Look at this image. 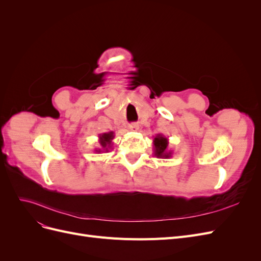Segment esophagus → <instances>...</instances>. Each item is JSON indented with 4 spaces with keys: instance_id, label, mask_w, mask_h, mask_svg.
Here are the masks:
<instances>
[{
    "instance_id": "1",
    "label": "esophagus",
    "mask_w": 261,
    "mask_h": 261,
    "mask_svg": "<svg viewBox=\"0 0 261 261\" xmlns=\"http://www.w3.org/2000/svg\"><path fill=\"white\" fill-rule=\"evenodd\" d=\"M128 129H129L130 132H137V130L139 129V126H138L137 124H135V123H133V124H130V125L128 126Z\"/></svg>"
}]
</instances>
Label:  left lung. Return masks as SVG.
<instances>
[{"label": "left lung", "instance_id": "left-lung-1", "mask_svg": "<svg viewBox=\"0 0 261 261\" xmlns=\"http://www.w3.org/2000/svg\"><path fill=\"white\" fill-rule=\"evenodd\" d=\"M169 139L162 134H158L153 138V153L159 159H169L172 156L173 151L169 150Z\"/></svg>", "mask_w": 261, "mask_h": 261}]
</instances>
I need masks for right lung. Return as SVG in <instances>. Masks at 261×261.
Returning a JSON list of instances; mask_svg holds the SVG:
<instances>
[{
  "label": "right lung",
  "mask_w": 261,
  "mask_h": 261,
  "mask_svg": "<svg viewBox=\"0 0 261 261\" xmlns=\"http://www.w3.org/2000/svg\"><path fill=\"white\" fill-rule=\"evenodd\" d=\"M114 138V132H108L100 134L99 135V144L100 148L94 149V152L102 153V152H108L109 149L112 147V140Z\"/></svg>",
  "instance_id": "1"
}]
</instances>
